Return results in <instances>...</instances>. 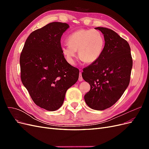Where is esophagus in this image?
Returning <instances> with one entry per match:
<instances>
[{
	"label": "esophagus",
	"mask_w": 149,
	"mask_h": 149,
	"mask_svg": "<svg viewBox=\"0 0 149 149\" xmlns=\"http://www.w3.org/2000/svg\"><path fill=\"white\" fill-rule=\"evenodd\" d=\"M78 80H79V81H82L83 80V77H82V74H81V73H79V79H78Z\"/></svg>",
	"instance_id": "esophagus-1"
}]
</instances>
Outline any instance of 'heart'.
I'll return each instance as SVG.
<instances>
[{"label": "heart", "instance_id": "1", "mask_svg": "<svg viewBox=\"0 0 149 149\" xmlns=\"http://www.w3.org/2000/svg\"><path fill=\"white\" fill-rule=\"evenodd\" d=\"M67 44L61 47V52L68 63L73 65L76 52L78 57L85 63L95 62L102 52L104 39L100 31L96 29L78 30L70 34Z\"/></svg>", "mask_w": 149, "mask_h": 149}]
</instances>
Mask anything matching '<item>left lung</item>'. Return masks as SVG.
<instances>
[{
  "label": "left lung",
  "mask_w": 149,
  "mask_h": 149,
  "mask_svg": "<svg viewBox=\"0 0 149 149\" xmlns=\"http://www.w3.org/2000/svg\"><path fill=\"white\" fill-rule=\"evenodd\" d=\"M95 29L104 35V47L100 58L83 69L82 77L91 86L84 95L86 103L93 109L102 111L113 106L128 87L133 63L125 40L111 29Z\"/></svg>",
  "instance_id": "1"
}]
</instances>
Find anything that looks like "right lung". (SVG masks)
Returning a JSON list of instances; mask_svg holds the SVG:
<instances>
[{
	"mask_svg": "<svg viewBox=\"0 0 149 149\" xmlns=\"http://www.w3.org/2000/svg\"><path fill=\"white\" fill-rule=\"evenodd\" d=\"M69 27L66 23L52 22L35 30L20 54L22 83L35 104L49 111L62 106L68 89L79 78V70L61 52V36Z\"/></svg>",
	"mask_w": 149,
	"mask_h": 149,
	"instance_id": "right-lung-1",
	"label": "right lung"
}]
</instances>
